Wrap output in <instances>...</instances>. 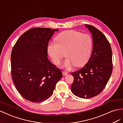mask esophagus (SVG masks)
<instances>
[{
  "mask_svg": "<svg viewBox=\"0 0 123 123\" xmlns=\"http://www.w3.org/2000/svg\"><path fill=\"white\" fill-rule=\"evenodd\" d=\"M62 74H63V75H64V76H65V75H68V72H65V71H63L62 72Z\"/></svg>",
  "mask_w": 123,
  "mask_h": 123,
  "instance_id": "esophagus-1",
  "label": "esophagus"
}]
</instances>
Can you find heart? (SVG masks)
<instances>
[{"label":"heart","instance_id":"heart-1","mask_svg":"<svg viewBox=\"0 0 123 123\" xmlns=\"http://www.w3.org/2000/svg\"><path fill=\"white\" fill-rule=\"evenodd\" d=\"M56 41V43H49L47 48L48 54L55 64L60 63L65 52L68 58L63 65L64 68H70L73 64L80 67L88 60L92 46L89 35L69 30L59 35Z\"/></svg>","mask_w":123,"mask_h":123}]
</instances>
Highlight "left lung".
Listing matches in <instances>:
<instances>
[{
    "instance_id": "8db88e82",
    "label": "left lung",
    "mask_w": 123,
    "mask_h": 123,
    "mask_svg": "<svg viewBox=\"0 0 123 123\" xmlns=\"http://www.w3.org/2000/svg\"><path fill=\"white\" fill-rule=\"evenodd\" d=\"M92 36V52L83 68L71 73L74 80L71 87L74 95L88 99L99 94L108 83L113 70L112 52L108 40L93 26L85 25Z\"/></svg>"
}]
</instances>
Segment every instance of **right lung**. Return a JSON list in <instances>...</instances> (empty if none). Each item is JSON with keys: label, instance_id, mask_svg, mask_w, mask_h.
<instances>
[{"label": "right lung", "instance_id": "add662e5", "mask_svg": "<svg viewBox=\"0 0 123 123\" xmlns=\"http://www.w3.org/2000/svg\"><path fill=\"white\" fill-rule=\"evenodd\" d=\"M49 28H33L18 39L12 50V80L25 99L34 103L51 97L62 72L47 58V48L55 31Z\"/></svg>", "mask_w": 123, "mask_h": 123}]
</instances>
